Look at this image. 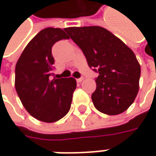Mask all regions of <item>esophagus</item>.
Listing matches in <instances>:
<instances>
[{
  "label": "esophagus",
  "instance_id": "obj_1",
  "mask_svg": "<svg viewBox=\"0 0 156 156\" xmlns=\"http://www.w3.org/2000/svg\"><path fill=\"white\" fill-rule=\"evenodd\" d=\"M84 80V78L82 77V78H77V81H78V83H80V82H82Z\"/></svg>",
  "mask_w": 156,
  "mask_h": 156
}]
</instances>
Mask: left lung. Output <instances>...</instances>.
I'll return each mask as SVG.
<instances>
[{"label":"left lung","mask_w":156,"mask_h":156,"mask_svg":"<svg viewBox=\"0 0 156 156\" xmlns=\"http://www.w3.org/2000/svg\"><path fill=\"white\" fill-rule=\"evenodd\" d=\"M64 31L83 51L88 66L99 73L92 94L94 107L109 115L124 112L140 88V65L133 51L101 26L68 27Z\"/></svg>","instance_id":"left-lung-1"}]
</instances>
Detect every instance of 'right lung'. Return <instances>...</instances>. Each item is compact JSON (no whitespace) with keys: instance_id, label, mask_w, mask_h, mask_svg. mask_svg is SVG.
Segmentation results:
<instances>
[{"instance_id":"obj_1","label":"right lung","mask_w":156,"mask_h":156,"mask_svg":"<svg viewBox=\"0 0 156 156\" xmlns=\"http://www.w3.org/2000/svg\"><path fill=\"white\" fill-rule=\"evenodd\" d=\"M67 39L61 28L43 29L27 44L16 64V91L27 112L41 122H56L70 108L76 79L52 77V47Z\"/></svg>"}]
</instances>
